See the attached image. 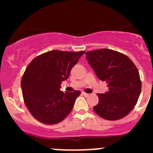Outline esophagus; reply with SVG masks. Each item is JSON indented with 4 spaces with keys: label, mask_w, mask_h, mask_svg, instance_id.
I'll list each match as a JSON object with an SVG mask.
<instances>
[{
    "label": "esophagus",
    "mask_w": 153,
    "mask_h": 153,
    "mask_svg": "<svg viewBox=\"0 0 153 153\" xmlns=\"http://www.w3.org/2000/svg\"><path fill=\"white\" fill-rule=\"evenodd\" d=\"M82 95H84V97H87V96H89V94H88V93H86V92H82Z\"/></svg>",
    "instance_id": "obj_1"
}]
</instances>
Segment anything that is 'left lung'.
<instances>
[{
  "mask_svg": "<svg viewBox=\"0 0 153 153\" xmlns=\"http://www.w3.org/2000/svg\"><path fill=\"white\" fill-rule=\"evenodd\" d=\"M86 58L98 78L106 81L109 91L98 94L95 113L109 121L124 118L136 104L141 90L139 72L132 61L121 52L109 49L89 51Z\"/></svg>",
  "mask_w": 153,
  "mask_h": 153,
  "instance_id": "1",
  "label": "left lung"
}]
</instances>
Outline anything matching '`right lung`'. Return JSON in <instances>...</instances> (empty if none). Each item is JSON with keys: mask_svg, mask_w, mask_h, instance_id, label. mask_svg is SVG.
Masks as SVG:
<instances>
[{"mask_svg": "<svg viewBox=\"0 0 153 153\" xmlns=\"http://www.w3.org/2000/svg\"><path fill=\"white\" fill-rule=\"evenodd\" d=\"M84 54V51L52 50L35 58L27 66L21 86L25 105L35 119L55 124L70 113L81 92H62L61 84L67 80Z\"/></svg>", "mask_w": 153, "mask_h": 153, "instance_id": "add662e5", "label": "right lung"}]
</instances>
